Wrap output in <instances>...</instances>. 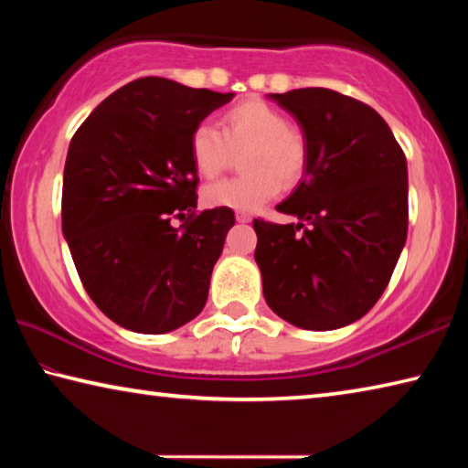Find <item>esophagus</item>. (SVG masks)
<instances>
[{"label": "esophagus", "instance_id": "1", "mask_svg": "<svg viewBox=\"0 0 468 468\" xmlns=\"http://www.w3.org/2000/svg\"><path fill=\"white\" fill-rule=\"evenodd\" d=\"M235 218H237V223H250L251 220L248 212H235Z\"/></svg>", "mask_w": 468, "mask_h": 468}]
</instances>
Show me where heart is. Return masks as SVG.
Returning <instances> with one entry per match:
<instances>
[{"mask_svg": "<svg viewBox=\"0 0 468 468\" xmlns=\"http://www.w3.org/2000/svg\"><path fill=\"white\" fill-rule=\"evenodd\" d=\"M243 150L245 176L204 187V202L215 208L256 210L281 194L282 186H297L307 169V146L279 109L250 99L225 111L220 132L200 123L189 138V156L197 176L212 179L223 173L233 154Z\"/></svg>", "mask_w": 468, "mask_h": 468, "instance_id": "b5f03b06", "label": "heart"}]
</instances>
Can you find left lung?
<instances>
[{
    "mask_svg": "<svg viewBox=\"0 0 468 468\" xmlns=\"http://www.w3.org/2000/svg\"><path fill=\"white\" fill-rule=\"evenodd\" d=\"M295 117L307 169L276 206L299 223L253 220L264 299L305 330L363 318L390 282L407 241V158L378 111L330 89L268 94Z\"/></svg>",
    "mask_w": 468,
    "mask_h": 468,
    "instance_id": "obj_1",
    "label": "left lung"
}]
</instances>
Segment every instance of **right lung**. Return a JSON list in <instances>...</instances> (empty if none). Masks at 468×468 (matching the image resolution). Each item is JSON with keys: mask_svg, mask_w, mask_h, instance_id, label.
Returning <instances> with one entry per match:
<instances>
[{"mask_svg": "<svg viewBox=\"0 0 468 468\" xmlns=\"http://www.w3.org/2000/svg\"><path fill=\"white\" fill-rule=\"evenodd\" d=\"M233 97L140 78L109 94L69 142L63 237L86 292L122 328L165 335L204 310L235 215H196L189 138ZM173 218L186 223L173 228Z\"/></svg>", "mask_w": 468, "mask_h": 468, "instance_id": "add662e5", "label": "right lung"}]
</instances>
